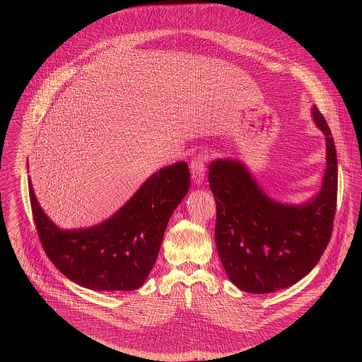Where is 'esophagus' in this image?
Listing matches in <instances>:
<instances>
[{"label":"esophagus","mask_w":362,"mask_h":362,"mask_svg":"<svg viewBox=\"0 0 362 362\" xmlns=\"http://www.w3.org/2000/svg\"><path fill=\"white\" fill-rule=\"evenodd\" d=\"M206 155L205 153H197L191 161V173L194 184L201 185L205 180V171H206Z\"/></svg>","instance_id":"obj_1"}]
</instances>
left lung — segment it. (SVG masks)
Segmentation results:
<instances>
[{"label":"left lung","mask_w":362,"mask_h":362,"mask_svg":"<svg viewBox=\"0 0 362 362\" xmlns=\"http://www.w3.org/2000/svg\"><path fill=\"white\" fill-rule=\"evenodd\" d=\"M312 118L326 142V168L317 194L304 204L270 198L238 158L209 164L216 201V247L230 281L247 293L266 294L305 277L325 252L337 199V156L326 119L316 105Z\"/></svg>","instance_id":"left-lung-1"}]
</instances>
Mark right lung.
<instances>
[{"label":"right lung","instance_id":"right-lung-1","mask_svg":"<svg viewBox=\"0 0 362 362\" xmlns=\"http://www.w3.org/2000/svg\"><path fill=\"white\" fill-rule=\"evenodd\" d=\"M189 185L188 164L177 161L153 173L107 220L72 230L45 213L30 177L29 197L42 245L65 277L95 291H132L155 266L168 220Z\"/></svg>","mask_w":362,"mask_h":362}]
</instances>
